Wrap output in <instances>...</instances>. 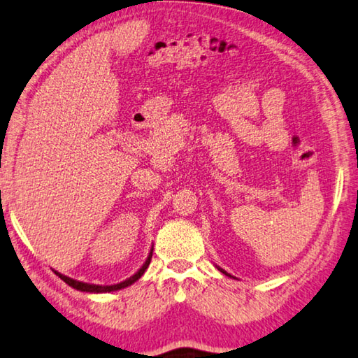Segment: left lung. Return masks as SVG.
<instances>
[{"mask_svg":"<svg viewBox=\"0 0 358 358\" xmlns=\"http://www.w3.org/2000/svg\"><path fill=\"white\" fill-rule=\"evenodd\" d=\"M217 268H218V266H217ZM218 271H220V272H223V274H224V275H228V277H232V275H231V274H228V272H226L224 269H221V268H218ZM232 279H234V277H232Z\"/></svg>","mask_w":358,"mask_h":358,"instance_id":"1","label":"left lung"}]
</instances>
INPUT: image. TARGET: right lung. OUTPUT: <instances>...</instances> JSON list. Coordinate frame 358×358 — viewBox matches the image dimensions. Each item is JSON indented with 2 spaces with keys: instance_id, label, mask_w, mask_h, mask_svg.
Here are the masks:
<instances>
[{
  "instance_id": "obj_1",
  "label": "right lung",
  "mask_w": 358,
  "mask_h": 358,
  "mask_svg": "<svg viewBox=\"0 0 358 358\" xmlns=\"http://www.w3.org/2000/svg\"><path fill=\"white\" fill-rule=\"evenodd\" d=\"M151 257H152V247L150 250V255L148 258H146V261L143 263V266L135 272V274L132 277H129V279L119 282V283H115V285H95V283H86V282H79V280H75V279H70V277H66L64 274H60V272L55 271V274L60 277L62 280H64L65 283H68V285L75 288V290H79V292H86V293H111V292H117V290H122V288H126L129 285H132L134 282H137L141 275L145 274V271L148 269V266L151 263Z\"/></svg>"
}]
</instances>
